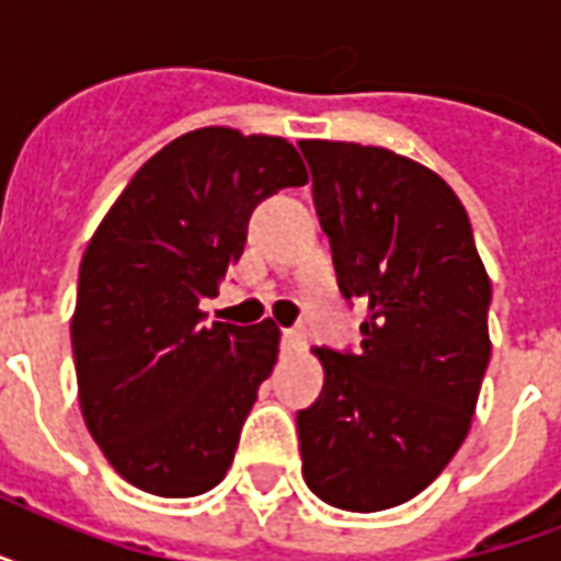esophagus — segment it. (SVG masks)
I'll list each match as a JSON object with an SVG mask.
<instances>
[{
    "label": "esophagus",
    "instance_id": "34e87169",
    "mask_svg": "<svg viewBox=\"0 0 561 561\" xmlns=\"http://www.w3.org/2000/svg\"><path fill=\"white\" fill-rule=\"evenodd\" d=\"M282 346L288 352L306 350V329H302V325H297V329H285V332H282Z\"/></svg>",
    "mask_w": 561,
    "mask_h": 561
}]
</instances>
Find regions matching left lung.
Returning <instances> with one entry per match:
<instances>
[{
  "label": "left lung",
  "mask_w": 561,
  "mask_h": 561,
  "mask_svg": "<svg viewBox=\"0 0 561 561\" xmlns=\"http://www.w3.org/2000/svg\"><path fill=\"white\" fill-rule=\"evenodd\" d=\"M299 151L341 294L367 306L358 352L314 350L325 381L297 413L302 478L325 504L378 513L431 486L469 434L492 282L439 174L373 145L302 139Z\"/></svg>",
  "instance_id": "left-lung-1"
}]
</instances>
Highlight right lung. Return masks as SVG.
Returning a JSON list of instances; mask_svg holds the SVG:
<instances>
[{"label":"right lung","mask_w":561,"mask_h":561,"mask_svg":"<svg viewBox=\"0 0 561 561\" xmlns=\"http://www.w3.org/2000/svg\"><path fill=\"white\" fill-rule=\"evenodd\" d=\"M306 183L288 139L201 127L136 171L87 244L72 314L78 399L136 489L194 497L232 466L279 329L206 325L201 299L244 253L255 206Z\"/></svg>","instance_id":"add662e5"}]
</instances>
